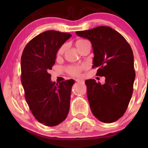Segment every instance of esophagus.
Wrapping results in <instances>:
<instances>
[{
    "instance_id": "1",
    "label": "esophagus",
    "mask_w": 148,
    "mask_h": 148,
    "mask_svg": "<svg viewBox=\"0 0 148 148\" xmlns=\"http://www.w3.org/2000/svg\"><path fill=\"white\" fill-rule=\"evenodd\" d=\"M76 82L77 83H79V84H84V81L82 79H76Z\"/></svg>"
}]
</instances>
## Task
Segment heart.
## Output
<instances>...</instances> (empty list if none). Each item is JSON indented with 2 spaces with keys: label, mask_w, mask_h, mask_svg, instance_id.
Masks as SVG:
<instances>
[{
  "label": "heart",
  "mask_w": 148,
  "mask_h": 148,
  "mask_svg": "<svg viewBox=\"0 0 148 148\" xmlns=\"http://www.w3.org/2000/svg\"><path fill=\"white\" fill-rule=\"evenodd\" d=\"M86 42H87V40H77L76 43L77 48H79V47L84 43H86ZM64 49L65 45H62V46L59 47L58 51H57V55L59 56V55L62 54L64 52ZM85 68H86V66H85V65H72V66H69L68 68L66 69V70L69 73L72 75V76H79V75L81 74L82 70Z\"/></svg>",
  "instance_id": "obj_1"
}]
</instances>
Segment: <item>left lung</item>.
Here are the masks:
<instances>
[{"label": "left lung", "mask_w": 148, "mask_h": 148, "mask_svg": "<svg viewBox=\"0 0 148 148\" xmlns=\"http://www.w3.org/2000/svg\"><path fill=\"white\" fill-rule=\"evenodd\" d=\"M76 34L91 42L92 68L104 76L105 84L87 79V95L91 112L102 122L110 123L125 114L131 101L135 79L133 52L122 35L111 27L101 26Z\"/></svg>", "instance_id": "8db88e82"}]
</instances>
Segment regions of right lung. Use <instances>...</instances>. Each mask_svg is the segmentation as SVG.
<instances>
[{
	"label": "right lung",
	"mask_w": 148,
	"mask_h": 148,
	"mask_svg": "<svg viewBox=\"0 0 148 148\" xmlns=\"http://www.w3.org/2000/svg\"><path fill=\"white\" fill-rule=\"evenodd\" d=\"M71 36L57 31H45L27 43L21 56V81L27 103L35 118L46 126L60 124L69 112L74 80L56 84L49 72L59 48Z\"/></svg>",
	"instance_id": "right-lung-1"
}]
</instances>
